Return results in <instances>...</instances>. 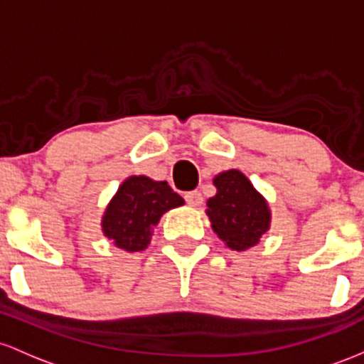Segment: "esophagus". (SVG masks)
<instances>
[{"instance_id":"34e87169","label":"esophagus","mask_w":364,"mask_h":364,"mask_svg":"<svg viewBox=\"0 0 364 364\" xmlns=\"http://www.w3.org/2000/svg\"><path fill=\"white\" fill-rule=\"evenodd\" d=\"M183 198H186V201L189 206H194V208L201 206V203H203V196H201V193H198V191H191V193H187Z\"/></svg>"}]
</instances>
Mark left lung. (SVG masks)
<instances>
[{
  "instance_id": "left-lung-1",
  "label": "left lung",
  "mask_w": 364,
  "mask_h": 364,
  "mask_svg": "<svg viewBox=\"0 0 364 364\" xmlns=\"http://www.w3.org/2000/svg\"><path fill=\"white\" fill-rule=\"evenodd\" d=\"M216 194L208 199L206 215L216 235L234 251L256 246L270 228L267 199L239 170H227L213 178Z\"/></svg>"
}]
</instances>
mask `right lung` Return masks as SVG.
Wrapping results in <instances>:
<instances>
[{
  "label": "right lung",
  "instance_id": "1",
  "mask_svg": "<svg viewBox=\"0 0 364 364\" xmlns=\"http://www.w3.org/2000/svg\"><path fill=\"white\" fill-rule=\"evenodd\" d=\"M182 204L183 199L166 182L132 175L122 182L106 206L101 222L103 234L124 251H142L151 242L153 227L161 215Z\"/></svg>",
  "mask_w": 364,
  "mask_h": 364
}]
</instances>
